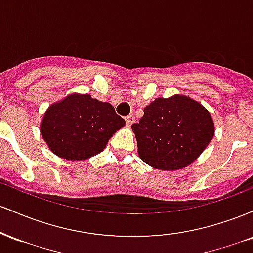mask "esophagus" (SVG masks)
I'll use <instances>...</instances> for the list:
<instances>
[{"label": "esophagus", "mask_w": 253, "mask_h": 253, "mask_svg": "<svg viewBox=\"0 0 253 253\" xmlns=\"http://www.w3.org/2000/svg\"><path fill=\"white\" fill-rule=\"evenodd\" d=\"M135 121V117L134 115H128V117H126V124L128 125V126H130Z\"/></svg>", "instance_id": "34e87169"}]
</instances>
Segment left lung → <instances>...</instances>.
<instances>
[{
	"label": "left lung",
	"instance_id": "obj_1",
	"mask_svg": "<svg viewBox=\"0 0 253 253\" xmlns=\"http://www.w3.org/2000/svg\"><path fill=\"white\" fill-rule=\"evenodd\" d=\"M132 129L141 161L167 171L193 163L215 132L210 112L185 95L156 98Z\"/></svg>",
	"mask_w": 253,
	"mask_h": 253
}]
</instances>
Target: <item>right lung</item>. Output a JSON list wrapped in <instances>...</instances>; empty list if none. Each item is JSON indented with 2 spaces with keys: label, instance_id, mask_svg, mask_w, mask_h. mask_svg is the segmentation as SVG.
<instances>
[{
  "label": "right lung",
  "instance_id": "obj_1",
  "mask_svg": "<svg viewBox=\"0 0 253 253\" xmlns=\"http://www.w3.org/2000/svg\"><path fill=\"white\" fill-rule=\"evenodd\" d=\"M125 124L110 103L88 94H71L48 107L40 132L54 155L68 161H85L103 151Z\"/></svg>",
  "mask_w": 253,
  "mask_h": 253
}]
</instances>
